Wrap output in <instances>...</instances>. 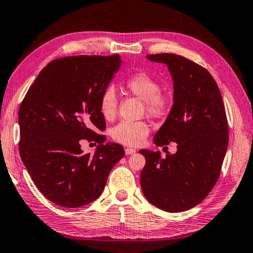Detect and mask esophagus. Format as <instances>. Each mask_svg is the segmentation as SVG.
Listing matches in <instances>:
<instances>
[{
  "label": "esophagus",
  "instance_id": "34e87169",
  "mask_svg": "<svg viewBox=\"0 0 253 253\" xmlns=\"http://www.w3.org/2000/svg\"><path fill=\"white\" fill-rule=\"evenodd\" d=\"M125 152H126V155H132V154L135 153V150L134 149H130V147H126V149L125 150Z\"/></svg>",
  "mask_w": 253,
  "mask_h": 253
}]
</instances>
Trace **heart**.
<instances>
[{
    "label": "heart",
    "mask_w": 253,
    "mask_h": 253,
    "mask_svg": "<svg viewBox=\"0 0 253 253\" xmlns=\"http://www.w3.org/2000/svg\"><path fill=\"white\" fill-rule=\"evenodd\" d=\"M125 87L137 98L143 100V111L152 119L161 120L168 116L170 109V98L162 91L161 83L146 71H136L125 80ZM118 100L116 91L109 87L103 90L99 99V111L102 118L111 121L116 118ZM150 126L144 121H121L114 126L110 135L113 141L126 146H139L149 135Z\"/></svg>",
    "instance_id": "obj_1"
}]
</instances>
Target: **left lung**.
<instances>
[{
	"label": "left lung",
	"instance_id": "obj_1",
	"mask_svg": "<svg viewBox=\"0 0 253 253\" xmlns=\"http://www.w3.org/2000/svg\"><path fill=\"white\" fill-rule=\"evenodd\" d=\"M168 65L174 80V104L154 136L157 146L176 142L177 152L141 150L145 166L141 187L147 201L169 212H179L206 198L220 176L228 141V120L218 85L203 66L175 54L147 55Z\"/></svg>",
	"mask_w": 253,
	"mask_h": 253
}]
</instances>
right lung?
I'll use <instances>...</instances> for the list:
<instances>
[{
	"label": "right lung",
	"instance_id": "right-lung-1",
	"mask_svg": "<svg viewBox=\"0 0 253 253\" xmlns=\"http://www.w3.org/2000/svg\"><path fill=\"white\" fill-rule=\"evenodd\" d=\"M121 65L119 55L69 56L42 69L18 110L20 155L44 196L76 208L101 195L109 173L125 156L117 143H107L99 99ZM83 139L99 143L84 155Z\"/></svg>",
	"mask_w": 253,
	"mask_h": 253
}]
</instances>
